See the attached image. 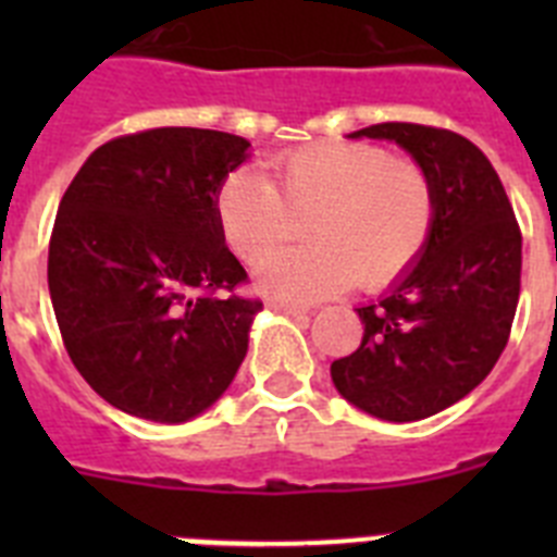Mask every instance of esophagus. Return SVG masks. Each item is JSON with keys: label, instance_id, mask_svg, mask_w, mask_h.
<instances>
[{"label": "esophagus", "instance_id": "obj_1", "mask_svg": "<svg viewBox=\"0 0 557 557\" xmlns=\"http://www.w3.org/2000/svg\"><path fill=\"white\" fill-rule=\"evenodd\" d=\"M270 307L275 309V312H284V314H307L309 307H304V304H293V301H273Z\"/></svg>", "mask_w": 557, "mask_h": 557}]
</instances>
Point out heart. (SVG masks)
Masks as SVG:
<instances>
[{
	"label": "heart",
	"mask_w": 557,
	"mask_h": 557,
	"mask_svg": "<svg viewBox=\"0 0 557 557\" xmlns=\"http://www.w3.org/2000/svg\"><path fill=\"white\" fill-rule=\"evenodd\" d=\"M307 248L270 253L256 284L275 298L312 301L351 287L379 289L416 264L435 223L424 170L366 141H323L270 161V175L239 166L214 191L225 245L256 262L289 234V214H309Z\"/></svg>",
	"instance_id": "obj_1"
}]
</instances>
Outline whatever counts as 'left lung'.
Masks as SVG:
<instances>
[{
  "mask_svg": "<svg viewBox=\"0 0 557 557\" xmlns=\"http://www.w3.org/2000/svg\"><path fill=\"white\" fill-rule=\"evenodd\" d=\"M362 136L405 147L435 189L424 253L357 309L362 343L332 362L339 396L401 424L451 407L496 366L519 304L521 231L496 170L460 133L382 122L351 133Z\"/></svg>",
  "mask_w": 557,
  "mask_h": 557,
  "instance_id": "left-lung-1",
  "label": "left lung"
}]
</instances>
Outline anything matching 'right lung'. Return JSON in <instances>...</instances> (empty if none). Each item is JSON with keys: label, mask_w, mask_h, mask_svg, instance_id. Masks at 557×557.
I'll use <instances>...</instances> for the list:
<instances>
[{"label": "right lung", "mask_w": 557, "mask_h": 557, "mask_svg": "<svg viewBox=\"0 0 557 557\" xmlns=\"http://www.w3.org/2000/svg\"><path fill=\"white\" fill-rule=\"evenodd\" d=\"M243 136L152 127L97 147L49 236V298L81 376L127 416L181 424L211 407L248 354L259 298L214 218Z\"/></svg>", "instance_id": "right-lung-1"}]
</instances>
